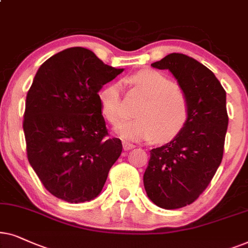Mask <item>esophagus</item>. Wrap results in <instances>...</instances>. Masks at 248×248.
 <instances>
[{
  "label": "esophagus",
  "instance_id": "obj_1",
  "mask_svg": "<svg viewBox=\"0 0 248 248\" xmlns=\"http://www.w3.org/2000/svg\"><path fill=\"white\" fill-rule=\"evenodd\" d=\"M122 147H124V151H128V150H131V148H134L135 145L133 143H130V141L122 140Z\"/></svg>",
  "mask_w": 248,
  "mask_h": 248
}]
</instances>
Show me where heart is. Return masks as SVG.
I'll list each match as a JSON object with an SVG mask.
<instances>
[{
	"label": "heart",
	"instance_id": "1",
	"mask_svg": "<svg viewBox=\"0 0 248 248\" xmlns=\"http://www.w3.org/2000/svg\"><path fill=\"white\" fill-rule=\"evenodd\" d=\"M147 102L137 112V119L122 122L115 133L128 140L166 141L176 137L186 126L189 107L181 88L169 77L155 70H143L130 78ZM101 110L111 124H118L126 117L119 82L105 86L98 93Z\"/></svg>",
	"mask_w": 248,
	"mask_h": 248
}]
</instances>
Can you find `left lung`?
Returning <instances> with one entry per match:
<instances>
[{
    "instance_id": "8db88e82",
    "label": "left lung",
    "mask_w": 248,
    "mask_h": 248,
    "mask_svg": "<svg viewBox=\"0 0 248 248\" xmlns=\"http://www.w3.org/2000/svg\"><path fill=\"white\" fill-rule=\"evenodd\" d=\"M169 70L186 95L189 117L169 143L150 151L144 187L155 205L180 209L199 199L222 161L228 128L226 91L195 59L171 53L151 64Z\"/></svg>"
}]
</instances>
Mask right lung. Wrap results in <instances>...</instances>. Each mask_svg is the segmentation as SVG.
<instances>
[{
	"mask_svg": "<svg viewBox=\"0 0 248 248\" xmlns=\"http://www.w3.org/2000/svg\"><path fill=\"white\" fill-rule=\"evenodd\" d=\"M122 71L90 49L71 47L47 59L36 72L24 115L27 156L58 199L94 200L120 156L121 140L108 137L98 92Z\"/></svg>",
	"mask_w": 248,
	"mask_h": 248,
	"instance_id": "obj_1",
	"label": "right lung"
}]
</instances>
